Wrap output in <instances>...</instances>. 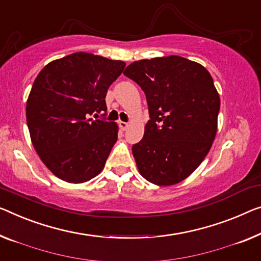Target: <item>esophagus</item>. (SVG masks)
Instances as JSON below:
<instances>
[{"label": "esophagus", "instance_id": "1", "mask_svg": "<svg viewBox=\"0 0 261 261\" xmlns=\"http://www.w3.org/2000/svg\"><path fill=\"white\" fill-rule=\"evenodd\" d=\"M118 126H119L120 130L125 131V130L127 129V126H129V124H127L126 122H122V120H119V122H118Z\"/></svg>", "mask_w": 261, "mask_h": 261}]
</instances>
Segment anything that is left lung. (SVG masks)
I'll return each mask as SVG.
<instances>
[{"label": "left lung", "instance_id": "left-lung-1", "mask_svg": "<svg viewBox=\"0 0 261 261\" xmlns=\"http://www.w3.org/2000/svg\"><path fill=\"white\" fill-rule=\"evenodd\" d=\"M124 75L142 88L150 120L132 146L139 173L169 186L188 178L216 138L219 93L203 65L180 56L155 57L127 65Z\"/></svg>", "mask_w": 261, "mask_h": 261}]
</instances>
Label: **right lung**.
I'll return each mask as SVG.
<instances>
[{"label":"right lung","mask_w":261,"mask_h":261,"mask_svg":"<svg viewBox=\"0 0 261 261\" xmlns=\"http://www.w3.org/2000/svg\"><path fill=\"white\" fill-rule=\"evenodd\" d=\"M124 68L123 61L75 53L50 62L34 81L25 111L31 143L60 179L79 184L103 170L118 126L89 117L107 111L108 89Z\"/></svg>","instance_id":"obj_1"}]
</instances>
